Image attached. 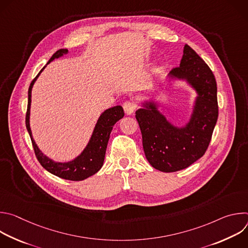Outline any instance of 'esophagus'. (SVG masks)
<instances>
[{
	"mask_svg": "<svg viewBox=\"0 0 248 248\" xmlns=\"http://www.w3.org/2000/svg\"><path fill=\"white\" fill-rule=\"evenodd\" d=\"M123 108L126 115H131V114H133V112L136 109V104L133 100H127L124 103Z\"/></svg>",
	"mask_w": 248,
	"mask_h": 248,
	"instance_id": "1",
	"label": "esophagus"
}]
</instances>
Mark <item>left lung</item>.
<instances>
[{
  "mask_svg": "<svg viewBox=\"0 0 248 248\" xmlns=\"http://www.w3.org/2000/svg\"><path fill=\"white\" fill-rule=\"evenodd\" d=\"M168 82L186 81L196 93L189 120L173 124L159 110L155 98L144 100L135 112L145 157L150 165L165 172L184 170L206 152L218 120L217 83L205 62L187 44L179 67L168 75Z\"/></svg>",
  "mask_w": 248,
  "mask_h": 248,
  "instance_id": "obj_1",
  "label": "left lung"
}]
</instances>
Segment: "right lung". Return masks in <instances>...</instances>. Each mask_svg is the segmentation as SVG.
Instances as JSON below:
<instances>
[{
  "instance_id": "right-lung-1",
  "label": "right lung",
  "mask_w": 248,
  "mask_h": 248,
  "mask_svg": "<svg viewBox=\"0 0 248 248\" xmlns=\"http://www.w3.org/2000/svg\"><path fill=\"white\" fill-rule=\"evenodd\" d=\"M68 53L67 49H60L57 51L52 58L47 62L50 63L55 59L61 58L63 55ZM47 64L40 70L32 82L30 83L28 89V104H27V112H26V128L30 135L32 145L34 148L35 155H36L39 163L42 167L47 170L49 172L62 178L63 180L68 181H83L89 176L95 174L103 166L105 160L106 149H107L108 141L110 138L111 131L115 124L124 118V113L122 106H115V107L105 110L99 117L91 137L88 141L87 145L82 150V152L77 156L75 159L68 162H57L46 156L39 149L37 144L35 143V140L32 136V131L30 128V107H31V91L35 81L37 80L43 69L47 66Z\"/></svg>"
}]
</instances>
